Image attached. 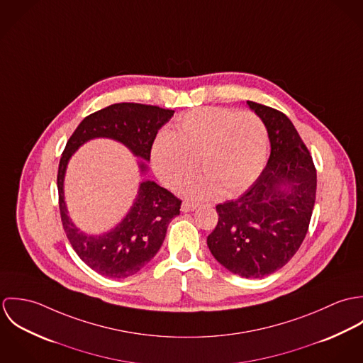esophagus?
Returning a JSON list of instances; mask_svg holds the SVG:
<instances>
[{"label": "esophagus", "mask_w": 363, "mask_h": 363, "mask_svg": "<svg viewBox=\"0 0 363 363\" xmlns=\"http://www.w3.org/2000/svg\"><path fill=\"white\" fill-rule=\"evenodd\" d=\"M196 208H197V204H194V203L184 201V203L182 204V211H183V212H190V211H194Z\"/></svg>", "instance_id": "1"}]
</instances>
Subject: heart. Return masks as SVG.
<instances>
[{
    "mask_svg": "<svg viewBox=\"0 0 363 363\" xmlns=\"http://www.w3.org/2000/svg\"><path fill=\"white\" fill-rule=\"evenodd\" d=\"M268 131L253 111L203 107L189 111L174 130H160L151 148L156 176L169 187L183 184L199 167L204 176L184 190L194 197L247 189L267 162Z\"/></svg>",
    "mask_w": 363,
    "mask_h": 363,
    "instance_id": "heart-1",
    "label": "heart"
}]
</instances>
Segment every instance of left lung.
I'll use <instances>...</instances> for the list:
<instances>
[{"label": "left lung", "instance_id": "1", "mask_svg": "<svg viewBox=\"0 0 363 363\" xmlns=\"http://www.w3.org/2000/svg\"><path fill=\"white\" fill-rule=\"evenodd\" d=\"M271 144L267 166L239 199L216 206L207 245L219 264L243 278H262L299 250L311 223L317 176L311 152L279 110L247 101Z\"/></svg>", "mask_w": 363, "mask_h": 363}]
</instances>
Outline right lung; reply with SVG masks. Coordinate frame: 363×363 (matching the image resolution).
<instances>
[{
    "instance_id": "obj_1",
    "label": "right lung",
    "mask_w": 363,
    "mask_h": 363,
    "mask_svg": "<svg viewBox=\"0 0 363 363\" xmlns=\"http://www.w3.org/2000/svg\"><path fill=\"white\" fill-rule=\"evenodd\" d=\"M173 113L174 110L151 104L107 106L79 123L61 155L57 187L62 228L78 257L104 277H131L154 259L170 220L180 213L182 201L155 182L145 180L140 184L133 207L116 228L102 235H86L72 223L64 201V176L68 160L86 141L110 138L148 162L159 128L172 118ZM140 169L144 174L147 164L140 162Z\"/></svg>"
}]
</instances>
